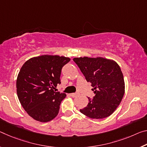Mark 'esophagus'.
I'll use <instances>...</instances> for the list:
<instances>
[{"mask_svg": "<svg viewBox=\"0 0 147 147\" xmlns=\"http://www.w3.org/2000/svg\"><path fill=\"white\" fill-rule=\"evenodd\" d=\"M70 95H71V97H76V95H77V94H75V93H73V94H70Z\"/></svg>", "mask_w": 147, "mask_h": 147, "instance_id": "obj_1", "label": "esophagus"}]
</instances>
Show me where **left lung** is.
I'll use <instances>...</instances> for the list:
<instances>
[{"label": "left lung", "mask_w": 147, "mask_h": 147, "mask_svg": "<svg viewBox=\"0 0 147 147\" xmlns=\"http://www.w3.org/2000/svg\"><path fill=\"white\" fill-rule=\"evenodd\" d=\"M86 80L94 91L92 99L80 113L93 119H102L111 115L122 101L125 93L122 72L115 61L101 57H75Z\"/></svg>", "instance_id": "1"}]
</instances>
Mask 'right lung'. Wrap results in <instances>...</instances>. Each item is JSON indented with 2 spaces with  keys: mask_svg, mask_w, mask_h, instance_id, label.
Masks as SVG:
<instances>
[{
  "mask_svg": "<svg viewBox=\"0 0 147 147\" xmlns=\"http://www.w3.org/2000/svg\"><path fill=\"white\" fill-rule=\"evenodd\" d=\"M69 57L42 55L25 63L16 80L18 99L23 108L34 120L47 122L56 117L66 94L53 89L60 84L62 67Z\"/></svg>",
  "mask_w": 147,
  "mask_h": 147,
  "instance_id": "add662e5",
  "label": "right lung"
}]
</instances>
